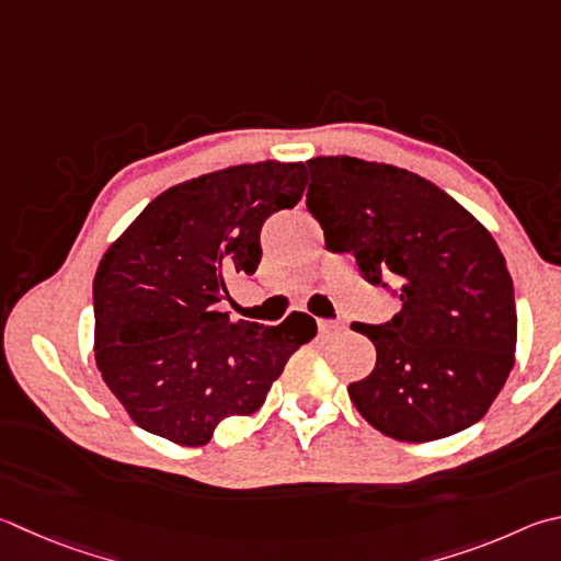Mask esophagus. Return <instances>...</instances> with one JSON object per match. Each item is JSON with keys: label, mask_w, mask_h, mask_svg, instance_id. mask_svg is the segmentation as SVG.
<instances>
[{"label": "esophagus", "mask_w": 561, "mask_h": 561, "mask_svg": "<svg viewBox=\"0 0 561 561\" xmlns=\"http://www.w3.org/2000/svg\"><path fill=\"white\" fill-rule=\"evenodd\" d=\"M343 321H329V319H319V331L321 333H335V331H341L343 329Z\"/></svg>", "instance_id": "obj_1"}]
</instances>
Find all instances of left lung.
Listing matches in <instances>:
<instances>
[{"instance_id":"8db88e82","label":"left lung","mask_w":561,"mask_h":561,"mask_svg":"<svg viewBox=\"0 0 561 561\" xmlns=\"http://www.w3.org/2000/svg\"><path fill=\"white\" fill-rule=\"evenodd\" d=\"M307 208L325 248L351 252L370 284H394L402 309L353 323L378 353L348 394L397 442H436L491 410L515 365L511 272L483 222L412 171L355 157H313Z\"/></svg>"}]
</instances>
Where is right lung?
Returning a JSON list of instances; mask_svg holds the SVG:
<instances>
[{"instance_id":"1","label":"right lung","mask_w":561,"mask_h":561,"mask_svg":"<svg viewBox=\"0 0 561 561\" xmlns=\"http://www.w3.org/2000/svg\"><path fill=\"white\" fill-rule=\"evenodd\" d=\"M304 161L238 164L176 183L112 242L93 282L95 363L141 430L203 446L226 416L257 412L316 335L309 313L279 325L218 311L232 274H254L260 230L307 188Z\"/></svg>"}]
</instances>
